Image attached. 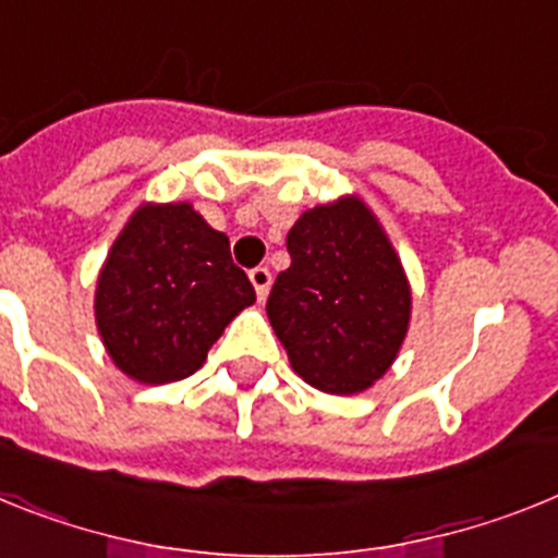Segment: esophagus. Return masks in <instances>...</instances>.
<instances>
[{"instance_id": "esophagus-1", "label": "esophagus", "mask_w": 558, "mask_h": 558, "mask_svg": "<svg viewBox=\"0 0 558 558\" xmlns=\"http://www.w3.org/2000/svg\"><path fill=\"white\" fill-rule=\"evenodd\" d=\"M248 279L256 290V299H259V302H265V295H268V290H270V270L263 268V265H256V268L248 274Z\"/></svg>"}]
</instances>
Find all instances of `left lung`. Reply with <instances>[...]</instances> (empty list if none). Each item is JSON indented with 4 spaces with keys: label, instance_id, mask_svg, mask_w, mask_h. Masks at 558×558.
<instances>
[{
    "label": "left lung",
    "instance_id": "obj_1",
    "mask_svg": "<svg viewBox=\"0 0 558 558\" xmlns=\"http://www.w3.org/2000/svg\"><path fill=\"white\" fill-rule=\"evenodd\" d=\"M268 318L295 374L327 393L366 391L411 322V290L377 218L357 198L315 206L288 231Z\"/></svg>",
    "mask_w": 558,
    "mask_h": 558
}]
</instances>
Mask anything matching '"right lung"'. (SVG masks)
<instances>
[{
    "label": "right lung",
    "mask_w": 558,
    "mask_h": 558,
    "mask_svg": "<svg viewBox=\"0 0 558 558\" xmlns=\"http://www.w3.org/2000/svg\"><path fill=\"white\" fill-rule=\"evenodd\" d=\"M256 302L229 236L190 204L142 206L97 279L95 313L108 354L128 377L161 386L204 366L226 324Z\"/></svg>",
    "instance_id": "right-lung-1"
}]
</instances>
